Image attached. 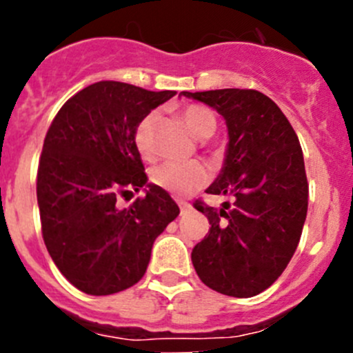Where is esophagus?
<instances>
[{"label":"esophagus","mask_w":353,"mask_h":353,"mask_svg":"<svg viewBox=\"0 0 353 353\" xmlns=\"http://www.w3.org/2000/svg\"><path fill=\"white\" fill-rule=\"evenodd\" d=\"M179 208H181V213H188L191 210V205L190 203H186V201H179Z\"/></svg>","instance_id":"34e87169"}]
</instances>
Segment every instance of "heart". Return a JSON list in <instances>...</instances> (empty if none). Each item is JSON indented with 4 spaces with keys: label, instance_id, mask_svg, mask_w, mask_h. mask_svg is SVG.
<instances>
[{
    "label": "heart",
    "instance_id": "1",
    "mask_svg": "<svg viewBox=\"0 0 353 353\" xmlns=\"http://www.w3.org/2000/svg\"><path fill=\"white\" fill-rule=\"evenodd\" d=\"M155 117V112L147 114L134 128V147L143 159H152L154 155L152 137H154ZM179 117L190 134H193L198 140H205L215 133V116L203 105H186L179 110ZM208 169L199 162H167L152 170V183L172 196H188L194 193L208 183Z\"/></svg>",
    "mask_w": 353,
    "mask_h": 353
}]
</instances>
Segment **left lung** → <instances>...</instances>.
Wrapping results in <instances>:
<instances>
[{
    "label": "left lung",
    "instance_id": "left-lung-1",
    "mask_svg": "<svg viewBox=\"0 0 353 353\" xmlns=\"http://www.w3.org/2000/svg\"><path fill=\"white\" fill-rule=\"evenodd\" d=\"M227 124L223 167L206 193L234 199L222 208L194 203L210 230L191 252L206 287L230 297L266 290L287 268L307 215V177L294 128L258 90L183 92Z\"/></svg>",
    "mask_w": 353,
    "mask_h": 353
}]
</instances>
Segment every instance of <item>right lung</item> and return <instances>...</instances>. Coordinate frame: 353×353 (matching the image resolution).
Wrapping results in <instances>:
<instances>
[{
  "mask_svg": "<svg viewBox=\"0 0 353 353\" xmlns=\"http://www.w3.org/2000/svg\"><path fill=\"white\" fill-rule=\"evenodd\" d=\"M174 90L97 81L68 99L49 126L37 170L42 237L78 290L110 295L141 280L152 245L179 215L169 193L147 183L133 141L141 117ZM143 189L128 209L117 194Z\"/></svg>",
  "mask_w": 353,
  "mask_h": 353,
  "instance_id": "add662e5",
  "label": "right lung"
}]
</instances>
